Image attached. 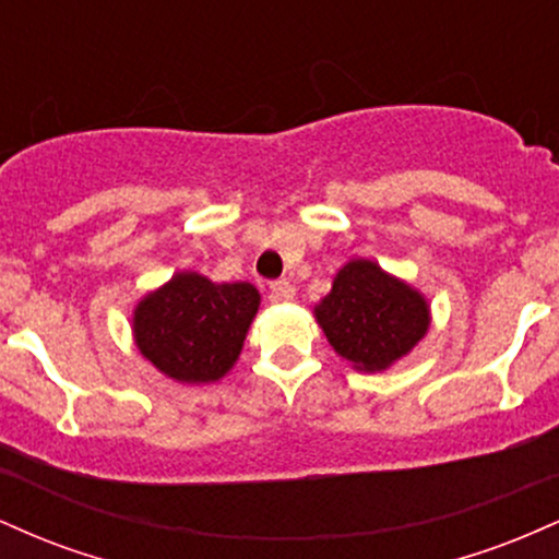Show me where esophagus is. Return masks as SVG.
I'll use <instances>...</instances> for the list:
<instances>
[{"label":"esophagus","instance_id":"34e87169","mask_svg":"<svg viewBox=\"0 0 559 559\" xmlns=\"http://www.w3.org/2000/svg\"><path fill=\"white\" fill-rule=\"evenodd\" d=\"M294 286L288 281H273L271 284V299L273 301H292L294 299Z\"/></svg>","mask_w":559,"mask_h":559}]
</instances>
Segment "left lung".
Returning <instances> with one entry per match:
<instances>
[{"label":"left lung","mask_w":559,"mask_h":559,"mask_svg":"<svg viewBox=\"0 0 559 559\" xmlns=\"http://www.w3.org/2000/svg\"><path fill=\"white\" fill-rule=\"evenodd\" d=\"M312 312L333 352L365 373L389 370L431 329V305L418 288L365 258L338 267Z\"/></svg>","instance_id":"left-lung-1"}]
</instances>
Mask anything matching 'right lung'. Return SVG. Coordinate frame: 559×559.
<instances>
[{
    "label": "right lung",
    "mask_w": 559,
    "mask_h": 559,
    "mask_svg": "<svg viewBox=\"0 0 559 559\" xmlns=\"http://www.w3.org/2000/svg\"><path fill=\"white\" fill-rule=\"evenodd\" d=\"M258 310L260 292L247 281L215 284L202 273L178 271L136 301L133 344L170 381L215 383L239 360Z\"/></svg>",
    "instance_id": "add662e5"
}]
</instances>
